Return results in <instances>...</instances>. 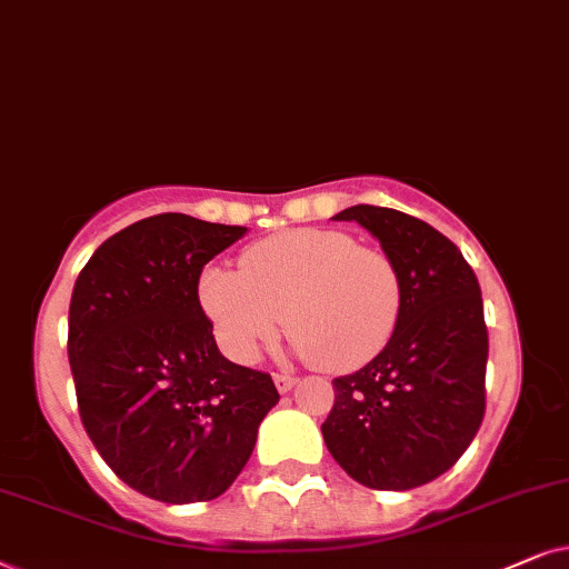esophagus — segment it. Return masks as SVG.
<instances>
[{"label": "esophagus", "mask_w": 569, "mask_h": 569, "mask_svg": "<svg viewBox=\"0 0 569 569\" xmlns=\"http://www.w3.org/2000/svg\"><path fill=\"white\" fill-rule=\"evenodd\" d=\"M272 380H276L278 392H291L293 385H297V380H293V377H289V375H276Z\"/></svg>", "instance_id": "esophagus-1"}]
</instances>
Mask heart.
<instances>
[{"mask_svg":"<svg viewBox=\"0 0 569 569\" xmlns=\"http://www.w3.org/2000/svg\"><path fill=\"white\" fill-rule=\"evenodd\" d=\"M200 305L233 359L254 361L286 332L325 372H351L385 351L403 309L398 264L336 229H291L257 241L239 272L202 270Z\"/></svg>","mask_w":569,"mask_h":569,"instance_id":"b5f03b06","label":"heart"}]
</instances>
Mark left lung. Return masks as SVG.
I'll list each match as a JSON object with an SVG mask.
<instances>
[{"mask_svg":"<svg viewBox=\"0 0 569 569\" xmlns=\"http://www.w3.org/2000/svg\"><path fill=\"white\" fill-rule=\"evenodd\" d=\"M332 218L363 226L392 257L403 309L385 351L332 380L325 445L363 487H421L456 466L487 408L489 336L479 280L460 249L419 218L377 206Z\"/></svg>","mask_w":569,"mask_h":569,"instance_id":"left-lung-1","label":"left lung"}]
</instances>
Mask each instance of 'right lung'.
Listing matches in <instances>:
<instances>
[{"label":"right lung","instance_id":"1","mask_svg":"<svg viewBox=\"0 0 569 569\" xmlns=\"http://www.w3.org/2000/svg\"><path fill=\"white\" fill-rule=\"evenodd\" d=\"M244 226L161 213L96 249L74 280L70 353L80 419L127 487L158 502L221 497L278 403L270 375L218 351L202 268Z\"/></svg>","mask_w":569,"mask_h":569}]
</instances>
